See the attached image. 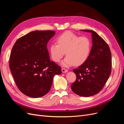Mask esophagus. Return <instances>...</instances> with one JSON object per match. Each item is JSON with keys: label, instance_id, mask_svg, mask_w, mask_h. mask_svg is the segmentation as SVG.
Instances as JSON below:
<instances>
[{"label": "esophagus", "instance_id": "1", "mask_svg": "<svg viewBox=\"0 0 124 124\" xmlns=\"http://www.w3.org/2000/svg\"><path fill=\"white\" fill-rule=\"evenodd\" d=\"M62 73H66V72H68V70L67 69H65V68H62Z\"/></svg>", "mask_w": 124, "mask_h": 124}]
</instances>
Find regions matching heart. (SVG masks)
I'll return each mask as SVG.
<instances>
[{"label":"heart","instance_id":"b5f03b06","mask_svg":"<svg viewBox=\"0 0 124 124\" xmlns=\"http://www.w3.org/2000/svg\"><path fill=\"white\" fill-rule=\"evenodd\" d=\"M57 43L51 44L49 51L52 59L59 62L65 54L67 55L62 65L68 67L73 65H81L89 57L92 49V42L86 37H80L68 31L59 35Z\"/></svg>","mask_w":124,"mask_h":124}]
</instances>
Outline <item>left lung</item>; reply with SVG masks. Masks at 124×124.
<instances>
[{
	"mask_svg": "<svg viewBox=\"0 0 124 124\" xmlns=\"http://www.w3.org/2000/svg\"><path fill=\"white\" fill-rule=\"evenodd\" d=\"M92 33L93 46L88 59L73 70L77 79L71 85L72 91L83 97L98 93L103 88L111 72V53L108 44L91 30H81Z\"/></svg>",
	"mask_w": 124,
	"mask_h": 124,
	"instance_id": "left-lung-1",
	"label": "left lung"
}]
</instances>
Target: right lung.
Listing matches in <instances>:
<instances>
[{"label": "right lung", "mask_w": 124, "mask_h": 124, "mask_svg": "<svg viewBox=\"0 0 124 124\" xmlns=\"http://www.w3.org/2000/svg\"><path fill=\"white\" fill-rule=\"evenodd\" d=\"M55 31H36L18 39L11 52L10 69L20 91L32 98L49 92L55 75L61 68L50 59L47 44Z\"/></svg>", "instance_id": "obj_1"}]
</instances>
